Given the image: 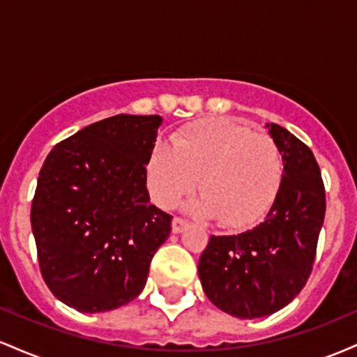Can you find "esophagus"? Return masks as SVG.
Wrapping results in <instances>:
<instances>
[{"instance_id": "1", "label": "esophagus", "mask_w": 357, "mask_h": 357, "mask_svg": "<svg viewBox=\"0 0 357 357\" xmlns=\"http://www.w3.org/2000/svg\"><path fill=\"white\" fill-rule=\"evenodd\" d=\"M186 227H188V220L181 218V216H174V218H173V233H181Z\"/></svg>"}]
</instances>
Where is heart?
I'll return each instance as SVG.
<instances>
[{
    "instance_id": "heart-1",
    "label": "heart",
    "mask_w": 357,
    "mask_h": 357,
    "mask_svg": "<svg viewBox=\"0 0 357 357\" xmlns=\"http://www.w3.org/2000/svg\"><path fill=\"white\" fill-rule=\"evenodd\" d=\"M280 174L275 141L223 117L192 122L176 136L174 147L158 142L147 161V181L161 206L178 203L199 178L203 198L191 210L235 230L264 215Z\"/></svg>"
}]
</instances>
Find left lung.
I'll return each mask as SVG.
<instances>
[{"label":"left lung","mask_w":357,"mask_h":357,"mask_svg":"<svg viewBox=\"0 0 357 357\" xmlns=\"http://www.w3.org/2000/svg\"><path fill=\"white\" fill-rule=\"evenodd\" d=\"M268 127L284 173L267 218L240 235H211L198 265L206 297L241 319L277 312L298 296L326 216V188L312 151L284 127Z\"/></svg>","instance_id":"left-lung-1"}]
</instances>
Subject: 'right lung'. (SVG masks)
<instances>
[{
	"label": "right lung",
	"instance_id": "1",
	"mask_svg": "<svg viewBox=\"0 0 357 357\" xmlns=\"http://www.w3.org/2000/svg\"><path fill=\"white\" fill-rule=\"evenodd\" d=\"M159 116L119 114L50 151L40 169L33 230L40 272L59 301L105 312L144 289L173 216L149 204L146 165Z\"/></svg>",
	"mask_w": 357,
	"mask_h": 357
}]
</instances>
